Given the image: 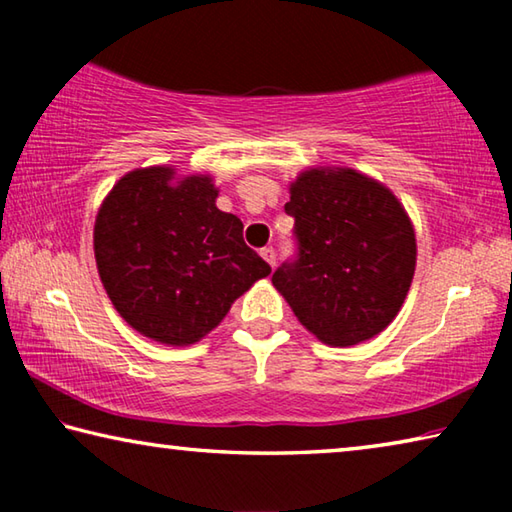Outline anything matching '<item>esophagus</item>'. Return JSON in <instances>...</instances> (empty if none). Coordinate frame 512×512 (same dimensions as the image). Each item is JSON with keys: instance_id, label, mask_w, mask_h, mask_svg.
I'll list each match as a JSON object with an SVG mask.
<instances>
[{"instance_id": "34e87169", "label": "esophagus", "mask_w": 512, "mask_h": 512, "mask_svg": "<svg viewBox=\"0 0 512 512\" xmlns=\"http://www.w3.org/2000/svg\"><path fill=\"white\" fill-rule=\"evenodd\" d=\"M259 255H262V257L266 259V264H271V266H275V259H277V255H275V250H273L271 246L259 250Z\"/></svg>"}]
</instances>
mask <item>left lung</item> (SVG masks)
<instances>
[{
    "label": "left lung",
    "instance_id": "obj_1",
    "mask_svg": "<svg viewBox=\"0 0 512 512\" xmlns=\"http://www.w3.org/2000/svg\"><path fill=\"white\" fill-rule=\"evenodd\" d=\"M296 257L275 289L327 345H357L397 316L415 271V232L404 207L354 169H309L291 185Z\"/></svg>",
    "mask_w": 512,
    "mask_h": 512
}]
</instances>
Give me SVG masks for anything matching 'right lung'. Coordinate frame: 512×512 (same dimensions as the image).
<instances>
[{
  "label": "right lung",
  "instance_id": "1",
  "mask_svg": "<svg viewBox=\"0 0 512 512\" xmlns=\"http://www.w3.org/2000/svg\"><path fill=\"white\" fill-rule=\"evenodd\" d=\"M94 257L112 305L137 332L189 345L271 273L244 241V223L216 207L207 176L173 183V169L126 173L94 223Z\"/></svg>",
  "mask_w": 512,
  "mask_h": 512
}]
</instances>
